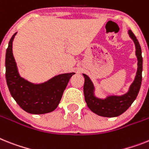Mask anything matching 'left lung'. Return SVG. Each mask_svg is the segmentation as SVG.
Returning a JSON list of instances; mask_svg holds the SVG:
<instances>
[{
	"label": "left lung",
	"mask_w": 149,
	"mask_h": 149,
	"mask_svg": "<svg viewBox=\"0 0 149 149\" xmlns=\"http://www.w3.org/2000/svg\"><path fill=\"white\" fill-rule=\"evenodd\" d=\"M129 35L133 40L136 46V55L138 60V68L134 81L131 84L127 93L120 96H108L104 99L96 98L94 95L95 88L93 83L87 75L83 74L85 78L83 92L87 106L92 112L102 117H114L124 113L134 102L140 89L142 78V50L138 40L131 30H129Z\"/></svg>",
	"instance_id": "obj_1"
}]
</instances>
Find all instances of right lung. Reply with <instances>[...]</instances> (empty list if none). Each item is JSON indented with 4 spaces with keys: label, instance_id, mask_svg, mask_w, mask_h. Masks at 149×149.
Segmentation results:
<instances>
[{
    "label": "right lung",
    "instance_id": "right-lung-1",
    "mask_svg": "<svg viewBox=\"0 0 149 149\" xmlns=\"http://www.w3.org/2000/svg\"><path fill=\"white\" fill-rule=\"evenodd\" d=\"M9 42L6 51V79L11 95L22 110L33 114H42L54 111L59 104L63 91L75 72L63 73L41 84L28 82L19 76L13 55V41Z\"/></svg>",
    "mask_w": 149,
    "mask_h": 149
}]
</instances>
